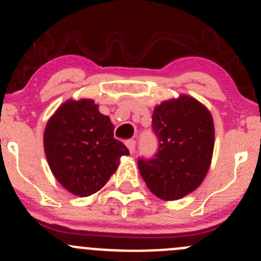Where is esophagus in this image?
<instances>
[{"label":"esophagus","instance_id":"1","mask_svg":"<svg viewBox=\"0 0 261 261\" xmlns=\"http://www.w3.org/2000/svg\"><path fill=\"white\" fill-rule=\"evenodd\" d=\"M125 145H126V147L129 149V153H130V154L135 153V151H136V141H135V140H126Z\"/></svg>","mask_w":261,"mask_h":261}]
</instances>
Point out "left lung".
I'll return each instance as SVG.
<instances>
[{"instance_id": "1", "label": "left lung", "mask_w": 261, "mask_h": 261, "mask_svg": "<svg viewBox=\"0 0 261 261\" xmlns=\"http://www.w3.org/2000/svg\"><path fill=\"white\" fill-rule=\"evenodd\" d=\"M151 117L158 149L153 156L138 158V170L154 195L181 199L201 184L209 170L213 119L204 106L187 95L156 106Z\"/></svg>"}]
</instances>
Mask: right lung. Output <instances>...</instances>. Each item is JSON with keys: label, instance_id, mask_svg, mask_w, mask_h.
I'll list each match as a JSON object with an SVG mask.
<instances>
[{"label": "right lung", "instance_id": "obj_1", "mask_svg": "<svg viewBox=\"0 0 261 261\" xmlns=\"http://www.w3.org/2000/svg\"><path fill=\"white\" fill-rule=\"evenodd\" d=\"M48 165L57 180L75 196L99 191L116 171L129 150L114 137L110 117L94 100L64 103L50 117L44 132Z\"/></svg>", "mask_w": 261, "mask_h": 261}]
</instances>
